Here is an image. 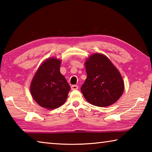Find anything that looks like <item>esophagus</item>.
Segmentation results:
<instances>
[{
	"mask_svg": "<svg viewBox=\"0 0 152 152\" xmlns=\"http://www.w3.org/2000/svg\"><path fill=\"white\" fill-rule=\"evenodd\" d=\"M71 89L72 91H75V90H78V85H72L71 86Z\"/></svg>",
	"mask_w": 152,
	"mask_h": 152,
	"instance_id": "34e87169",
	"label": "esophagus"
}]
</instances>
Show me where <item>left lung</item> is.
<instances>
[{
  "label": "left lung",
  "instance_id": "1",
  "mask_svg": "<svg viewBox=\"0 0 152 152\" xmlns=\"http://www.w3.org/2000/svg\"><path fill=\"white\" fill-rule=\"evenodd\" d=\"M87 78L81 87L84 98L95 106L104 107L115 103L124 91L119 72L106 56L94 53L85 62Z\"/></svg>",
  "mask_w": 152,
  "mask_h": 152
}]
</instances>
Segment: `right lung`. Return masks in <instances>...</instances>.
<instances>
[{"label":"right lung","instance_id":"obj_1","mask_svg":"<svg viewBox=\"0 0 152 152\" xmlns=\"http://www.w3.org/2000/svg\"><path fill=\"white\" fill-rule=\"evenodd\" d=\"M61 61L50 58L38 69L31 84V93L41 107L54 109L66 102L70 86L60 71Z\"/></svg>","mask_w":152,"mask_h":152}]
</instances>
